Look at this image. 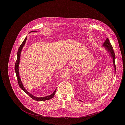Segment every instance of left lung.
I'll use <instances>...</instances> for the list:
<instances>
[{
    "mask_svg": "<svg viewBox=\"0 0 125 125\" xmlns=\"http://www.w3.org/2000/svg\"><path fill=\"white\" fill-rule=\"evenodd\" d=\"M103 47H104L105 49L108 52V53L110 55L111 57L113 59V64L114 65V68L115 70V73L116 72V65H115V55L114 53V52L113 51V48L112 46V44H111L109 40V39L107 38L105 40V42H104V44L103 45ZM80 101H82L80 100Z\"/></svg>",
    "mask_w": 125,
    "mask_h": 125,
    "instance_id": "obj_1",
    "label": "left lung"
}]
</instances>
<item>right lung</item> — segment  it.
Here are the masks:
<instances>
[{"label": "right lung", "instance_id": "right-lung-1", "mask_svg": "<svg viewBox=\"0 0 125 125\" xmlns=\"http://www.w3.org/2000/svg\"><path fill=\"white\" fill-rule=\"evenodd\" d=\"M37 32V31H32L30 32L29 33H31V32ZM27 39V36L26 37V38L24 39L23 42H22L21 44L20 45V47L19 48L18 52H17V60H16V63H15V73H16V76H17V80H18V84H19L20 87L21 89L23 91H24L26 94H27L28 95H29L31 98H32L33 99H34V100H35L36 101H42L47 100H50V99H52L54 96V95H55V92H56L57 88L55 89V91L53 92V93L52 94L50 95H48V96H44V97H36V96H35L32 95L29 92H28L26 89H25V88H24V86L23 85V84H22L21 81V78H20V76L19 71V64H20L21 52V51H22V49L23 48V46H24V45H25V43H26Z\"/></svg>", "mask_w": 125, "mask_h": 125}]
</instances>
